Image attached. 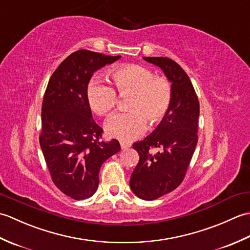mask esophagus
Segmentation results:
<instances>
[{
	"instance_id": "34e87169",
	"label": "esophagus",
	"mask_w": 250,
	"mask_h": 250,
	"mask_svg": "<svg viewBox=\"0 0 250 250\" xmlns=\"http://www.w3.org/2000/svg\"><path fill=\"white\" fill-rule=\"evenodd\" d=\"M120 146H121V149H128V148L131 147V144L125 142H120Z\"/></svg>"
}]
</instances>
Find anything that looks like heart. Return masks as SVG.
<instances>
[{
    "label": "heart",
    "mask_w": 250,
    "mask_h": 250,
    "mask_svg": "<svg viewBox=\"0 0 250 250\" xmlns=\"http://www.w3.org/2000/svg\"><path fill=\"white\" fill-rule=\"evenodd\" d=\"M120 93L133 92L129 102L131 110L111 116L106 132L121 141H132L145 133L148 124L158 125L167 114L172 103V86L167 78L158 77L150 68L128 64L111 73ZM91 108L99 115H108L118 102L116 90L102 79H92L87 90Z\"/></svg>",
    "instance_id": "b5f03b06"
}]
</instances>
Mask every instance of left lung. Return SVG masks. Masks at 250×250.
I'll use <instances>...</instances> for the list:
<instances>
[{
  "mask_svg": "<svg viewBox=\"0 0 250 250\" xmlns=\"http://www.w3.org/2000/svg\"><path fill=\"white\" fill-rule=\"evenodd\" d=\"M159 66L172 83V103L167 114L150 135L134 143L140 161L131 175L130 187L143 200L151 201L182 184L198 143L200 104L187 74L164 57H144ZM160 147L153 154L151 148Z\"/></svg>",
  "mask_w": 250,
  "mask_h": 250,
  "instance_id": "1",
  "label": "left lung"
}]
</instances>
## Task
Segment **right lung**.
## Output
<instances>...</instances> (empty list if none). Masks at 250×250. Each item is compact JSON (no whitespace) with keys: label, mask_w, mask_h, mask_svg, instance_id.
Listing matches in <instances>:
<instances>
[{"label":"right lung","mask_w":250,"mask_h":250,"mask_svg":"<svg viewBox=\"0 0 250 250\" xmlns=\"http://www.w3.org/2000/svg\"><path fill=\"white\" fill-rule=\"evenodd\" d=\"M119 58L77 50L57 67L47 84L40 144L52 182L74 200L94 194L101 167L120 150L117 140H102L103 129L92 118L87 95L93 73Z\"/></svg>","instance_id":"obj_1"}]
</instances>
